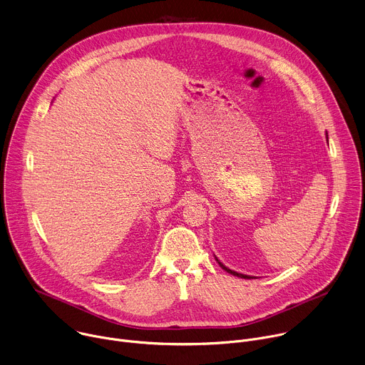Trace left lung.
<instances>
[{"instance_id": "left-lung-1", "label": "left lung", "mask_w": 365, "mask_h": 365, "mask_svg": "<svg viewBox=\"0 0 365 365\" xmlns=\"http://www.w3.org/2000/svg\"><path fill=\"white\" fill-rule=\"evenodd\" d=\"M328 136V135H327ZM215 260H217V257H215ZM218 262V260H217ZM218 264H220L222 266V269H225L227 273H230V274H233V276H237V277H242V279H250L252 276H247V274H242V273H237V272H235V270H230L229 267H226L223 263H220V262H218Z\"/></svg>"}]
</instances>
